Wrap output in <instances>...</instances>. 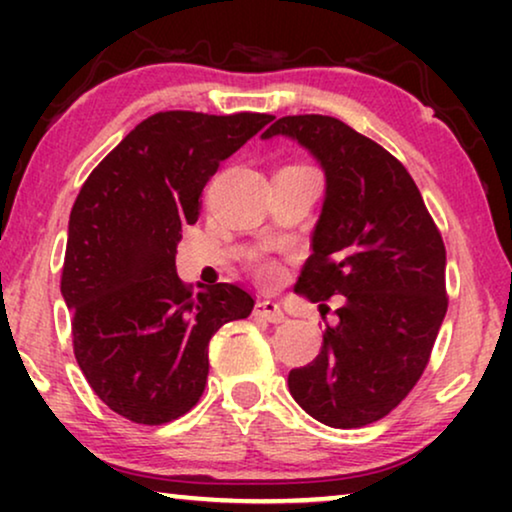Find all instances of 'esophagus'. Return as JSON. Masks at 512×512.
I'll list each match as a JSON object with an SVG mask.
<instances>
[{"label":"esophagus","instance_id":"esophagus-1","mask_svg":"<svg viewBox=\"0 0 512 512\" xmlns=\"http://www.w3.org/2000/svg\"><path fill=\"white\" fill-rule=\"evenodd\" d=\"M254 314L265 321H270V324H282V321H286L284 310L275 303V300H258Z\"/></svg>","mask_w":512,"mask_h":512}]
</instances>
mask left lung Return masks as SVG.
I'll use <instances>...</instances> for the list:
<instances>
[{
    "mask_svg": "<svg viewBox=\"0 0 512 512\" xmlns=\"http://www.w3.org/2000/svg\"><path fill=\"white\" fill-rule=\"evenodd\" d=\"M289 137L317 160L326 195L296 293L342 296L317 359L289 391L317 422L359 429L389 415L422 377L447 312L445 244L408 170L338 118L284 116L261 139Z\"/></svg>",
    "mask_w": 512,
    "mask_h": 512,
    "instance_id": "8db88e82",
    "label": "left lung"
}]
</instances>
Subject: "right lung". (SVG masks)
<instances>
[{"label": "right lung", "instance_id": "add662e5", "mask_svg": "<svg viewBox=\"0 0 512 512\" xmlns=\"http://www.w3.org/2000/svg\"><path fill=\"white\" fill-rule=\"evenodd\" d=\"M270 121L249 111H160L81 186L60 291L79 368L102 403L130 422L156 426L186 415L205 391L212 335L254 310V298L235 284L193 293L174 256L221 160Z\"/></svg>", "mask_w": 512, "mask_h": 512}]
</instances>
